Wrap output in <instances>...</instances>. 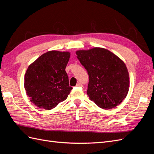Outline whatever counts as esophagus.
Listing matches in <instances>:
<instances>
[{
  "label": "esophagus",
  "mask_w": 154,
  "mask_h": 154,
  "mask_svg": "<svg viewBox=\"0 0 154 154\" xmlns=\"http://www.w3.org/2000/svg\"><path fill=\"white\" fill-rule=\"evenodd\" d=\"M76 86L77 87H82L83 86V85H82V83H80V82H78L77 84H76Z\"/></svg>",
  "instance_id": "34e87169"
}]
</instances>
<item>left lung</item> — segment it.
<instances>
[{
	"label": "left lung",
	"instance_id": "8db88e82",
	"mask_svg": "<svg viewBox=\"0 0 154 154\" xmlns=\"http://www.w3.org/2000/svg\"><path fill=\"white\" fill-rule=\"evenodd\" d=\"M77 58L88 74L87 94L100 108L118 106L129 90V75L125 63L110 51L100 48L80 50Z\"/></svg>",
	"mask_w": 154,
	"mask_h": 154
}]
</instances>
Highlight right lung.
Returning a JSON list of instances; mask_svg holds the SVG:
<instances>
[{
  "instance_id": "1",
  "label": "right lung",
  "mask_w": 154,
  "mask_h": 154,
  "mask_svg": "<svg viewBox=\"0 0 154 154\" xmlns=\"http://www.w3.org/2000/svg\"><path fill=\"white\" fill-rule=\"evenodd\" d=\"M70 53L51 51L27 68L24 87L30 101L40 109L51 110L67 99L72 89L65 69Z\"/></svg>"
}]
</instances>
